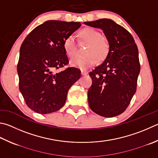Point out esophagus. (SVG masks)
I'll return each instance as SVG.
<instances>
[{
  "mask_svg": "<svg viewBox=\"0 0 158 158\" xmlns=\"http://www.w3.org/2000/svg\"><path fill=\"white\" fill-rule=\"evenodd\" d=\"M81 75L84 76V75H87V74H88V73L87 71H85V70H81Z\"/></svg>",
  "mask_w": 158,
  "mask_h": 158,
  "instance_id": "1",
  "label": "esophagus"
}]
</instances>
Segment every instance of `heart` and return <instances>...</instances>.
I'll use <instances>...</instances> for the list:
<instances>
[{
	"instance_id": "1",
	"label": "heart",
	"mask_w": 158,
	"mask_h": 158,
	"mask_svg": "<svg viewBox=\"0 0 158 158\" xmlns=\"http://www.w3.org/2000/svg\"><path fill=\"white\" fill-rule=\"evenodd\" d=\"M79 35L89 44L85 52L86 56L71 60L70 65L81 70H86L95 65L98 62V59L102 60L107 56L109 45L106 40L102 37V34L94 28H84L80 31ZM64 47L68 56L70 58L74 56L76 48L73 36H68L65 39Z\"/></svg>"
}]
</instances>
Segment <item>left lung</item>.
Returning a JSON list of instances; mask_svg holds the SVG:
<instances>
[{
  "instance_id": "left-lung-1",
  "label": "left lung",
  "mask_w": 158,
  "mask_h": 158,
  "mask_svg": "<svg viewBox=\"0 0 158 158\" xmlns=\"http://www.w3.org/2000/svg\"><path fill=\"white\" fill-rule=\"evenodd\" d=\"M84 24L101 29L109 45L104 61L89 74L93 81L88 92L89 106L100 116H117L127 109L136 92L140 72L138 49L131 34L113 20Z\"/></svg>"
}]
</instances>
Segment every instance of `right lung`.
Returning a JSON list of instances; mask_svg holds the SVG:
<instances>
[{
  "mask_svg": "<svg viewBox=\"0 0 158 158\" xmlns=\"http://www.w3.org/2000/svg\"><path fill=\"white\" fill-rule=\"evenodd\" d=\"M79 22L48 21L28 34L20 48L17 72L19 90L28 107L40 114L59 110L66 101L70 88L81 71L68 68L65 39L81 27Z\"/></svg>",
  "mask_w": 158,
  "mask_h": 158,
  "instance_id": "right-lung-1",
  "label": "right lung"
}]
</instances>
